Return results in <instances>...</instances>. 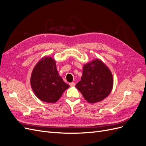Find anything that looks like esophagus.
Wrapping results in <instances>:
<instances>
[{
	"instance_id": "34e87169",
	"label": "esophagus",
	"mask_w": 146,
	"mask_h": 146,
	"mask_svg": "<svg viewBox=\"0 0 146 146\" xmlns=\"http://www.w3.org/2000/svg\"><path fill=\"white\" fill-rule=\"evenodd\" d=\"M75 85H76V83H75L74 82H71V83H69V85H70V86H74Z\"/></svg>"
}]
</instances>
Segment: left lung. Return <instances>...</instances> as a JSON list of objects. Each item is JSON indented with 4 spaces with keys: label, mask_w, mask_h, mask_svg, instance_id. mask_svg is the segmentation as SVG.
Instances as JSON below:
<instances>
[{
    "label": "left lung",
    "mask_w": 146,
    "mask_h": 146,
    "mask_svg": "<svg viewBox=\"0 0 146 146\" xmlns=\"http://www.w3.org/2000/svg\"><path fill=\"white\" fill-rule=\"evenodd\" d=\"M113 78L109 69L99 60L84 66L81 80L76 88L91 104L102 101L110 94Z\"/></svg>",
    "instance_id": "8db88e82"
}]
</instances>
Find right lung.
<instances>
[{
	"label": "right lung",
	"instance_id": "add662e5",
	"mask_svg": "<svg viewBox=\"0 0 146 146\" xmlns=\"http://www.w3.org/2000/svg\"><path fill=\"white\" fill-rule=\"evenodd\" d=\"M31 86L38 98L47 103L58 101L69 87L59 76L55 60L42 58L35 66L31 76Z\"/></svg>",
	"mask_w": 146,
	"mask_h": 146
}]
</instances>
